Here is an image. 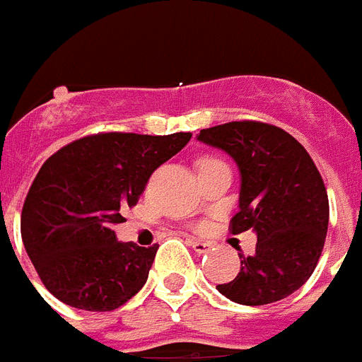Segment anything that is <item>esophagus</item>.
I'll return each mask as SVG.
<instances>
[{
	"instance_id": "esophagus-1",
	"label": "esophagus",
	"mask_w": 362,
	"mask_h": 362,
	"mask_svg": "<svg viewBox=\"0 0 362 362\" xmlns=\"http://www.w3.org/2000/svg\"><path fill=\"white\" fill-rule=\"evenodd\" d=\"M190 247L194 248L198 254H205V252H209L213 245H211V243L199 241V239H190Z\"/></svg>"
}]
</instances>
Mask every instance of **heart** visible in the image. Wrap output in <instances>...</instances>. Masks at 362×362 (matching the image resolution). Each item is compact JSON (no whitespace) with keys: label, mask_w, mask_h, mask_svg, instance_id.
<instances>
[{"label":"heart","mask_w":362,"mask_h":362,"mask_svg":"<svg viewBox=\"0 0 362 362\" xmlns=\"http://www.w3.org/2000/svg\"><path fill=\"white\" fill-rule=\"evenodd\" d=\"M213 160H216V158H204V160H202V163H199V166H202V164H207V163H213Z\"/></svg>","instance_id":"b5f03b06"}]
</instances>
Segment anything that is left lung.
I'll return each mask as SVG.
<instances>
[{
    "instance_id": "8db88e82",
    "label": "left lung",
    "mask_w": 362,
    "mask_h": 362,
    "mask_svg": "<svg viewBox=\"0 0 362 362\" xmlns=\"http://www.w3.org/2000/svg\"><path fill=\"white\" fill-rule=\"evenodd\" d=\"M199 141L224 149L241 170L233 235L252 228L256 252L241 254V269L216 290L233 303L269 305L299 290L322 256L329 198L322 173L306 149L280 127L230 121L199 131Z\"/></svg>"
}]
</instances>
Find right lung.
<instances>
[{
	"instance_id": "add662e5",
	"label": "right lung",
	"mask_w": 362,
	"mask_h": 362,
	"mask_svg": "<svg viewBox=\"0 0 362 362\" xmlns=\"http://www.w3.org/2000/svg\"><path fill=\"white\" fill-rule=\"evenodd\" d=\"M190 132H99L66 144L40 166L22 207V239L52 296L91 312L115 310L144 288L158 245L115 239L123 211Z\"/></svg>"
}]
</instances>
